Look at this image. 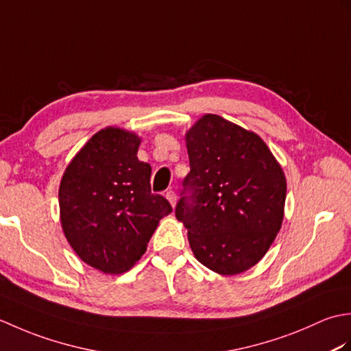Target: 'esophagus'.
<instances>
[{"instance_id":"34e87169","label":"esophagus","mask_w":351,"mask_h":351,"mask_svg":"<svg viewBox=\"0 0 351 351\" xmlns=\"http://www.w3.org/2000/svg\"><path fill=\"white\" fill-rule=\"evenodd\" d=\"M166 197H167V200L170 202V205L175 206V204H176V195H175V191H173V190H169V191L166 193Z\"/></svg>"}]
</instances>
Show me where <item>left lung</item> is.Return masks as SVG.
I'll return each mask as SVG.
<instances>
[{"instance_id":"8db88e82","label":"left lung","mask_w":351,"mask_h":351,"mask_svg":"<svg viewBox=\"0 0 351 351\" xmlns=\"http://www.w3.org/2000/svg\"><path fill=\"white\" fill-rule=\"evenodd\" d=\"M190 173L175 215L210 270L234 276L258 264L283 220L287 180L264 140L217 114L185 134Z\"/></svg>"}]
</instances>
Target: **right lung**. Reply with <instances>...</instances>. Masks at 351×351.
I'll list each match as a JSON object with an SVG mask.
<instances>
[{"label": "right lung", "mask_w": 351, "mask_h": 351, "mask_svg": "<svg viewBox=\"0 0 351 351\" xmlns=\"http://www.w3.org/2000/svg\"><path fill=\"white\" fill-rule=\"evenodd\" d=\"M140 138L108 126L81 147L66 167L60 220L71 247L86 264L119 274L137 263L160 220L171 213L151 191V166L137 158Z\"/></svg>", "instance_id": "add662e5"}]
</instances>
